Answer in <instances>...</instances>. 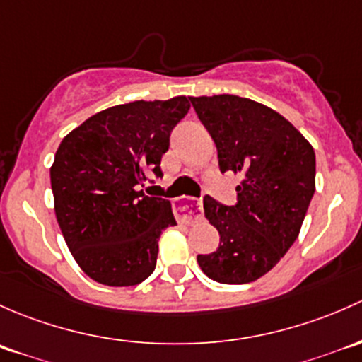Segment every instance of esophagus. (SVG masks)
I'll return each instance as SVG.
<instances>
[{
    "instance_id": "1",
    "label": "esophagus",
    "mask_w": 362,
    "mask_h": 362,
    "mask_svg": "<svg viewBox=\"0 0 362 362\" xmlns=\"http://www.w3.org/2000/svg\"><path fill=\"white\" fill-rule=\"evenodd\" d=\"M174 212H176L180 221L186 223V225H192V223L202 219V200L185 197L180 202L174 204Z\"/></svg>"
}]
</instances>
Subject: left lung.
<instances>
[{"label": "left lung", "instance_id": "8db88e82", "mask_svg": "<svg viewBox=\"0 0 362 362\" xmlns=\"http://www.w3.org/2000/svg\"><path fill=\"white\" fill-rule=\"evenodd\" d=\"M218 148L219 170L240 173L233 206L204 197L219 232L200 268L221 284H247L270 272L296 240L315 192V153L277 111L238 95L189 98Z\"/></svg>", "mask_w": 362, "mask_h": 362}]
</instances>
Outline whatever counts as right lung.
Instances as JSON below:
<instances>
[{"instance_id":"1","label":"right lung","mask_w":362,"mask_h":362,"mask_svg":"<svg viewBox=\"0 0 362 362\" xmlns=\"http://www.w3.org/2000/svg\"><path fill=\"white\" fill-rule=\"evenodd\" d=\"M188 98L107 107L62 139L50 169L55 216L81 270L106 286H136L153 274L170 202L141 189L160 162Z\"/></svg>"}]
</instances>
